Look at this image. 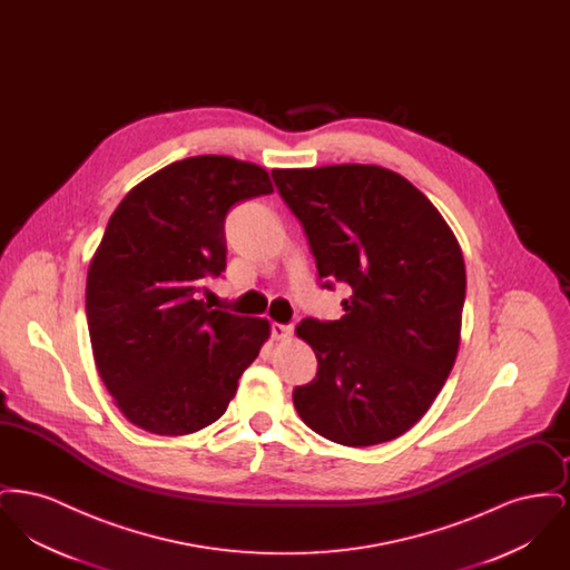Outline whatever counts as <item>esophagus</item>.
<instances>
[{
    "label": "esophagus",
    "mask_w": 570,
    "mask_h": 570,
    "mask_svg": "<svg viewBox=\"0 0 570 570\" xmlns=\"http://www.w3.org/2000/svg\"><path fill=\"white\" fill-rule=\"evenodd\" d=\"M272 337L273 340H291V337H293V325H279V323H273Z\"/></svg>",
    "instance_id": "esophagus-1"
}]
</instances>
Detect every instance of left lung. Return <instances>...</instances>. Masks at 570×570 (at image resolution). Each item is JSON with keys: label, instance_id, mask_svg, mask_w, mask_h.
<instances>
[{"label": "left lung", "instance_id": "left-lung-1", "mask_svg": "<svg viewBox=\"0 0 570 570\" xmlns=\"http://www.w3.org/2000/svg\"><path fill=\"white\" fill-rule=\"evenodd\" d=\"M275 188L303 224L323 288L351 286L340 321L305 318L318 358L293 391L303 423L331 442H389L430 410L458 358L465 267L434 205L372 164L275 168Z\"/></svg>", "mask_w": 570, "mask_h": 570}]
</instances>
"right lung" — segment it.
I'll return each instance as SVG.
<instances>
[{
	"instance_id": "1",
	"label": "right lung",
	"mask_w": 570,
	"mask_h": 570,
	"mask_svg": "<svg viewBox=\"0 0 570 570\" xmlns=\"http://www.w3.org/2000/svg\"><path fill=\"white\" fill-rule=\"evenodd\" d=\"M272 191L256 164L194 156L140 181L110 216L85 312L98 374L136 428L186 435L212 425L267 342L265 318L214 309L198 293L226 269L228 209Z\"/></svg>"
}]
</instances>
